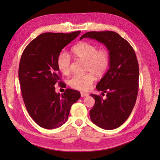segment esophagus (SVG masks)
<instances>
[{
	"label": "esophagus",
	"instance_id": "34e87169",
	"mask_svg": "<svg viewBox=\"0 0 160 160\" xmlns=\"http://www.w3.org/2000/svg\"><path fill=\"white\" fill-rule=\"evenodd\" d=\"M89 94L88 93H84V92H81V96L83 98V97H87L88 96Z\"/></svg>",
	"mask_w": 160,
	"mask_h": 160
}]
</instances>
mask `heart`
I'll return each instance as SVG.
<instances>
[{
    "label": "heart",
    "mask_w": 160,
    "mask_h": 160,
    "mask_svg": "<svg viewBox=\"0 0 160 160\" xmlns=\"http://www.w3.org/2000/svg\"><path fill=\"white\" fill-rule=\"evenodd\" d=\"M71 53L76 59L85 61V70L88 72L72 77L69 84L72 88L77 90L88 91L94 83L95 75H103L108 69L110 62L109 52L106 48L98 49L93 43L81 42L72 47ZM57 65L62 74L69 75L71 66L69 55L65 52H60L57 59Z\"/></svg>",
    "instance_id": "b5f03b06"
}]
</instances>
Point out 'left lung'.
Listing matches in <instances>:
<instances>
[{
  "instance_id": "8db88e82",
  "label": "left lung",
  "mask_w": 160,
  "mask_h": 160,
  "mask_svg": "<svg viewBox=\"0 0 160 160\" xmlns=\"http://www.w3.org/2000/svg\"><path fill=\"white\" fill-rule=\"evenodd\" d=\"M89 37L103 43L109 51V69L96 85L106 93V98L91 94L95 99L90 111L92 122L104 129H113L129 118L136 101L139 88V65L133 47L113 31H91ZM104 93H102V95Z\"/></svg>"
}]
</instances>
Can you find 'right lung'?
Wrapping results in <instances>:
<instances>
[{"label":"right lung","instance_id":"add662e5","mask_svg":"<svg viewBox=\"0 0 160 160\" xmlns=\"http://www.w3.org/2000/svg\"><path fill=\"white\" fill-rule=\"evenodd\" d=\"M80 32L41 34L22 52L18 67L22 97L28 114L41 128L61 126L68 119L71 105L80 98L78 91L67 89L60 95L55 88L57 83L65 85L61 81L57 57Z\"/></svg>","mask_w":160,"mask_h":160}]
</instances>
